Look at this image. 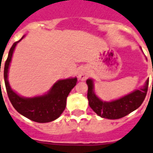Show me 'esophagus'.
<instances>
[{"label":"esophagus","mask_w":153,"mask_h":153,"mask_svg":"<svg viewBox=\"0 0 153 153\" xmlns=\"http://www.w3.org/2000/svg\"><path fill=\"white\" fill-rule=\"evenodd\" d=\"M78 75H79V79L82 81H84L87 79V77L89 76V73L87 71V70L85 68V67H81L79 71V73H78Z\"/></svg>","instance_id":"esophagus-1"}]
</instances>
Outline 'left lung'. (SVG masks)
I'll return each mask as SVG.
<instances>
[{
  "label": "left lung",
  "instance_id": "obj_1",
  "mask_svg": "<svg viewBox=\"0 0 153 153\" xmlns=\"http://www.w3.org/2000/svg\"><path fill=\"white\" fill-rule=\"evenodd\" d=\"M86 84L88 86L87 98L91 109L101 117L119 119L128 115L140 106L147 94L149 80L146 81L142 89L136 90L132 93L112 102H103L96 96L94 91L92 79H87Z\"/></svg>",
  "mask_w": 153,
  "mask_h": 153
}]
</instances>
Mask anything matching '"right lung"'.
<instances>
[{"mask_svg": "<svg viewBox=\"0 0 153 153\" xmlns=\"http://www.w3.org/2000/svg\"><path fill=\"white\" fill-rule=\"evenodd\" d=\"M23 38L24 36L13 44L4 67V79L8 97L16 110L25 117L39 123L50 122L57 119L65 109L67 96L76 85L77 78L59 80L44 95L34 98H24L18 95L9 86L8 72L14 49Z\"/></svg>", "mask_w": 153, "mask_h": 153, "instance_id": "obj_1", "label": "right lung"}]
</instances>
